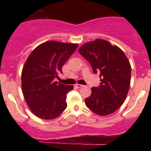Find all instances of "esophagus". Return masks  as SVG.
I'll return each mask as SVG.
<instances>
[{"label": "esophagus", "instance_id": "1", "mask_svg": "<svg viewBox=\"0 0 151 151\" xmlns=\"http://www.w3.org/2000/svg\"><path fill=\"white\" fill-rule=\"evenodd\" d=\"M76 86L77 88H82V87H83V85H80V84H76Z\"/></svg>", "mask_w": 151, "mask_h": 151}]
</instances>
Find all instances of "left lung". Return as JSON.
<instances>
[{
  "instance_id": "1",
  "label": "left lung",
  "mask_w": 151,
  "mask_h": 151,
  "mask_svg": "<svg viewBox=\"0 0 151 151\" xmlns=\"http://www.w3.org/2000/svg\"><path fill=\"white\" fill-rule=\"evenodd\" d=\"M78 52L101 78L98 87L91 88L85 104L99 116L114 113L122 106L129 90L132 69L129 60L119 47L101 39L85 43Z\"/></svg>"
}]
</instances>
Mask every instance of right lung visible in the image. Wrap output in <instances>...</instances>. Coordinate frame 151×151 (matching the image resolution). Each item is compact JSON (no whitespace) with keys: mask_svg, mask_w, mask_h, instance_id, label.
<instances>
[{"mask_svg":"<svg viewBox=\"0 0 151 151\" xmlns=\"http://www.w3.org/2000/svg\"><path fill=\"white\" fill-rule=\"evenodd\" d=\"M78 47L77 44L49 41L29 56L22 71V89L29 109L36 116L53 119L67 106L66 94L73 85L54 82L62 67Z\"/></svg>","mask_w":151,"mask_h":151,"instance_id":"obj_1","label":"right lung"}]
</instances>
